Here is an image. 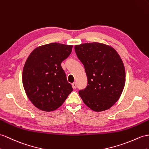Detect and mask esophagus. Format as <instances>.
<instances>
[{
  "mask_svg": "<svg viewBox=\"0 0 149 149\" xmlns=\"http://www.w3.org/2000/svg\"><path fill=\"white\" fill-rule=\"evenodd\" d=\"M72 87H73L74 89H76L77 88V83L76 82H74L72 84Z\"/></svg>",
  "mask_w": 149,
  "mask_h": 149,
  "instance_id": "esophagus-1",
  "label": "esophagus"
}]
</instances>
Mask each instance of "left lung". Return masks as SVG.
<instances>
[{
	"label": "left lung",
	"instance_id": "obj_1",
	"mask_svg": "<svg viewBox=\"0 0 149 149\" xmlns=\"http://www.w3.org/2000/svg\"><path fill=\"white\" fill-rule=\"evenodd\" d=\"M83 64L87 86L79 94L84 102L94 111L108 109L119 100L125 84V70L116 51L100 43L75 46Z\"/></svg>",
	"mask_w": 149,
	"mask_h": 149
}]
</instances>
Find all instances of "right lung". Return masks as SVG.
<instances>
[{"label":"right lung","instance_id":"1","mask_svg":"<svg viewBox=\"0 0 149 149\" xmlns=\"http://www.w3.org/2000/svg\"><path fill=\"white\" fill-rule=\"evenodd\" d=\"M72 49V45L52 43L35 48L28 56L22 71V84L37 108L54 111L73 91L61 66Z\"/></svg>","mask_w":149,"mask_h":149}]
</instances>
